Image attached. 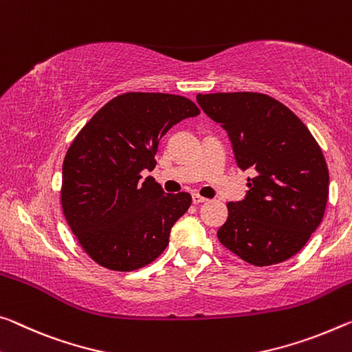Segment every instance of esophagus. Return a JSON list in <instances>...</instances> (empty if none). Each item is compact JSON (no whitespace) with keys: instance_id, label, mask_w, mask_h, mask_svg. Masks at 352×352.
<instances>
[{"instance_id":"1","label":"esophagus","mask_w":352,"mask_h":352,"mask_svg":"<svg viewBox=\"0 0 352 352\" xmlns=\"http://www.w3.org/2000/svg\"><path fill=\"white\" fill-rule=\"evenodd\" d=\"M206 200H208V199L199 196V194H192V202L194 204H202V202H206Z\"/></svg>"}]
</instances>
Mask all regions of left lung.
Listing matches in <instances>:
<instances>
[{"instance_id": "left-lung-1", "label": "left lung", "mask_w": 352, "mask_h": 352, "mask_svg": "<svg viewBox=\"0 0 352 352\" xmlns=\"http://www.w3.org/2000/svg\"><path fill=\"white\" fill-rule=\"evenodd\" d=\"M206 116L222 124L239 169L252 167L246 199L228 202L221 244L254 266L298 254L320 226L329 196V170L304 122L266 94H197Z\"/></svg>"}]
</instances>
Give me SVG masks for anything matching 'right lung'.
<instances>
[{"label":"right lung","instance_id":"add662e5","mask_svg":"<svg viewBox=\"0 0 352 352\" xmlns=\"http://www.w3.org/2000/svg\"><path fill=\"white\" fill-rule=\"evenodd\" d=\"M200 114L182 96L125 92L81 128L63 164L60 205L82 250L106 270L136 271L169 244L170 228L191 206L188 192L164 194L153 177L158 141Z\"/></svg>","mask_w":352,"mask_h":352}]
</instances>
